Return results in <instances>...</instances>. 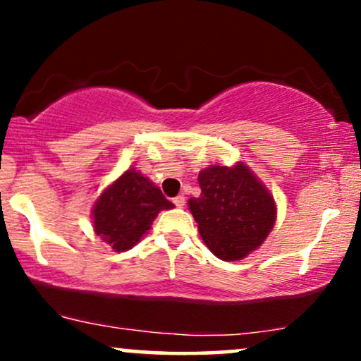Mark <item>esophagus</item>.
Here are the masks:
<instances>
[{"mask_svg":"<svg viewBox=\"0 0 361 361\" xmlns=\"http://www.w3.org/2000/svg\"><path fill=\"white\" fill-rule=\"evenodd\" d=\"M173 202H175V205H176V207H183V205L186 204L185 195H178V197L173 198Z\"/></svg>","mask_w":361,"mask_h":361,"instance_id":"esophagus-1","label":"esophagus"}]
</instances>
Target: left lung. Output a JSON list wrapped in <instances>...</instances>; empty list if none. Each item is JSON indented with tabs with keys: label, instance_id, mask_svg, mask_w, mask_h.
<instances>
[{
	"label": "left lung",
	"instance_id": "1",
	"mask_svg": "<svg viewBox=\"0 0 361 361\" xmlns=\"http://www.w3.org/2000/svg\"><path fill=\"white\" fill-rule=\"evenodd\" d=\"M202 195L188 207L198 233L210 251L224 261L250 255L271 233L276 221L275 198L246 164L209 166L198 175Z\"/></svg>",
	"mask_w": 361,
	"mask_h": 361
}]
</instances>
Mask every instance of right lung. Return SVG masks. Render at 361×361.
<instances>
[{
  "instance_id": "1",
  "label": "right lung",
  "mask_w": 361,
  "mask_h": 361,
  "mask_svg": "<svg viewBox=\"0 0 361 361\" xmlns=\"http://www.w3.org/2000/svg\"><path fill=\"white\" fill-rule=\"evenodd\" d=\"M161 190L134 168L127 169L93 205V227L111 250L134 247L161 210L173 209Z\"/></svg>"
}]
</instances>
